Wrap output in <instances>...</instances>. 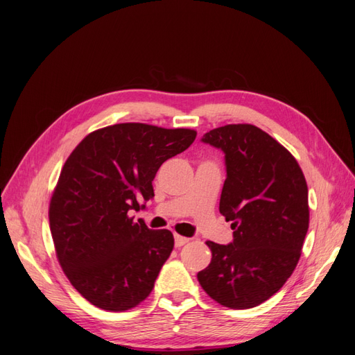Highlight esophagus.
Listing matches in <instances>:
<instances>
[{
	"instance_id": "1",
	"label": "esophagus",
	"mask_w": 355,
	"mask_h": 355,
	"mask_svg": "<svg viewBox=\"0 0 355 355\" xmlns=\"http://www.w3.org/2000/svg\"><path fill=\"white\" fill-rule=\"evenodd\" d=\"M188 241H189V239L182 237V235H179V234H175V245H176V247L185 245Z\"/></svg>"
}]
</instances>
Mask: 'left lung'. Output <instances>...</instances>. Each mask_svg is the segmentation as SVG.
Instances as JSON below:
<instances>
[{"label":"left lung","instance_id":"left-lung-1","mask_svg":"<svg viewBox=\"0 0 355 355\" xmlns=\"http://www.w3.org/2000/svg\"><path fill=\"white\" fill-rule=\"evenodd\" d=\"M225 153L219 211L234 241H207L210 265L197 274L211 299L231 309L261 305L299 262L309 225L308 187L296 158L259 127L228 124L201 139Z\"/></svg>","mask_w":355,"mask_h":355}]
</instances>
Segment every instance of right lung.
Returning a JSON list of instances; mask_svg holds the SVG:
<instances>
[{"label": "right lung", "mask_w": 355, "mask_h": 355, "mask_svg": "<svg viewBox=\"0 0 355 355\" xmlns=\"http://www.w3.org/2000/svg\"><path fill=\"white\" fill-rule=\"evenodd\" d=\"M191 128L121 123L94 130L62 167L49 220L58 261L71 284L112 313L137 306L153 292L173 250L168 230H149L130 210L154 197L166 159L196 141Z\"/></svg>", "instance_id": "1"}]
</instances>
